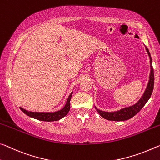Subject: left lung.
<instances>
[{"label":"left lung","instance_id":"8db88e82","mask_svg":"<svg viewBox=\"0 0 160 160\" xmlns=\"http://www.w3.org/2000/svg\"><path fill=\"white\" fill-rule=\"evenodd\" d=\"M146 50L148 52V55L149 58H150V67H151V72H150V77H149V80L148 82V85L147 87V89L144 92V95L140 100H139L138 103H136L135 105L131 106L130 108H124L122 110H120L118 112H104V111H101L98 110L95 108L96 110L98 112L102 117L103 118L106 119L108 120H112V121H124L129 120L135 116L137 113H138L141 109L142 108L146 102H148L149 98L151 97L152 93L153 88H154V70L152 67V58L150 55V53L148 50V48L146 47Z\"/></svg>","mask_w":160,"mask_h":160}]
</instances>
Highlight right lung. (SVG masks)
<instances>
[{"label":"right lung","instance_id":"add662e5","mask_svg":"<svg viewBox=\"0 0 160 160\" xmlns=\"http://www.w3.org/2000/svg\"><path fill=\"white\" fill-rule=\"evenodd\" d=\"M72 92H71L69 97L68 98L67 102L65 104V107L62 110H60L58 112H29L26 110H24L23 108H20V109L23 112L25 115L32 118L36 120H41V121H46V122H52V121H57L65 117L69 112L70 108V99L72 97Z\"/></svg>","mask_w":160,"mask_h":160}]
</instances>
